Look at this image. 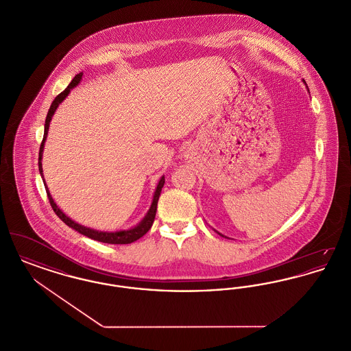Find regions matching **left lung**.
Returning <instances> with one entry per match:
<instances>
[{"mask_svg":"<svg viewBox=\"0 0 351 351\" xmlns=\"http://www.w3.org/2000/svg\"><path fill=\"white\" fill-rule=\"evenodd\" d=\"M304 83H305V82H304ZM218 234H219V233H218ZM219 235H222V234H219Z\"/></svg>","mask_w":351,"mask_h":351,"instance_id":"left-lung-1","label":"left lung"}]
</instances>
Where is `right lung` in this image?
I'll list each match as a JSON object with an SVG mask.
<instances>
[{
    "label": "right lung",
    "mask_w": 351,
    "mask_h": 351,
    "mask_svg": "<svg viewBox=\"0 0 351 351\" xmlns=\"http://www.w3.org/2000/svg\"><path fill=\"white\" fill-rule=\"evenodd\" d=\"M82 76H83V73L76 75V76L73 77V80H72L71 83L68 84L67 88H66L62 93H59V95L55 97V100L52 101V104H51L50 110H49L47 117H46V123H45V135H43V141H42V143H40L39 158H38V166H39V172H40L42 178H43V173H42V172H43V169H42V162H40V160H42V154H43V146H45V142H46V136H47L49 128H50L51 118L53 116V113H55L56 108L59 106V104L67 97L68 93L71 92V89H72V88H75L77 84L80 83ZM165 182H166V180H165V176H162V178H160V180H159V183H158V186H156V191H155V193H154V199H152L150 210L147 212V215L145 216V218L139 222V225H136V226L133 228V229L122 230V232H116V233L99 232V230H93V229H89V228H85V226H82V225L76 223L75 221H72L71 218L67 217V216H66V215H64V213L58 208V205L53 202L52 197H51L50 192H49V188H47L46 183H45V186L47 188V189H46V192H47L49 201H50L51 206H52L53 212H55V213H56V216L60 218V219H62L66 225H68L69 228L75 229L76 232L83 234V235L88 237V238H92V239L99 241V242H102V243L126 245V243H132L134 241L139 239L141 237H143L145 234L147 233V232L150 230L151 226H152V222H154V219H155V215H156V206H158V200H159V196H160V192H162V188H163V185H165Z\"/></svg>",
    "instance_id": "1"
}]
</instances>
